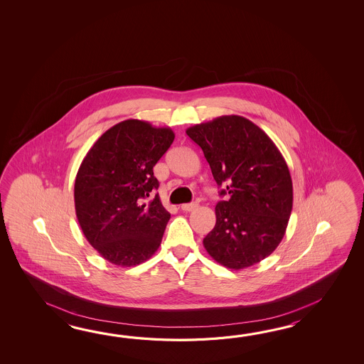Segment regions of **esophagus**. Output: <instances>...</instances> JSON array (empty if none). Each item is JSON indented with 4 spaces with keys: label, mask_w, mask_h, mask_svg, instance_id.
<instances>
[{
    "label": "esophagus",
    "mask_w": 364,
    "mask_h": 364,
    "mask_svg": "<svg viewBox=\"0 0 364 364\" xmlns=\"http://www.w3.org/2000/svg\"><path fill=\"white\" fill-rule=\"evenodd\" d=\"M195 208H198V203H187V204L181 205V209L185 212H191Z\"/></svg>",
    "instance_id": "34e87169"
}]
</instances>
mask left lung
I'll list each match as a JSON object with an SVG mask.
<instances>
[{"label": "left lung", "mask_w": 364, "mask_h": 364, "mask_svg": "<svg viewBox=\"0 0 364 364\" xmlns=\"http://www.w3.org/2000/svg\"><path fill=\"white\" fill-rule=\"evenodd\" d=\"M217 185L216 225L203 240L209 255L230 269L262 262L277 248L293 208V182L284 156L265 132L240 116L188 127Z\"/></svg>", "instance_id": "obj_1"}]
</instances>
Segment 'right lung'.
<instances>
[{"label":"right lung","mask_w":364,"mask_h":364,"mask_svg":"<svg viewBox=\"0 0 364 364\" xmlns=\"http://www.w3.org/2000/svg\"><path fill=\"white\" fill-rule=\"evenodd\" d=\"M174 132L146 121L126 119L104 132L87 152L74 186L75 212L85 238L118 267L144 263L163 240L171 213L164 208L154 166Z\"/></svg>","instance_id":"1"}]
</instances>
